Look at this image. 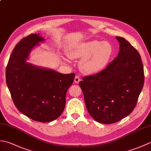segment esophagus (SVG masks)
<instances>
[{
	"mask_svg": "<svg viewBox=\"0 0 151 151\" xmlns=\"http://www.w3.org/2000/svg\"><path fill=\"white\" fill-rule=\"evenodd\" d=\"M80 81H81V76L78 75H76L75 77V82L76 83V84H78Z\"/></svg>",
	"mask_w": 151,
	"mask_h": 151,
	"instance_id": "1",
	"label": "esophagus"
}]
</instances>
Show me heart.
<instances>
[{"instance_id": "obj_1", "label": "heart", "mask_w": 151, "mask_h": 151, "mask_svg": "<svg viewBox=\"0 0 151 151\" xmlns=\"http://www.w3.org/2000/svg\"><path fill=\"white\" fill-rule=\"evenodd\" d=\"M112 53L113 48L108 42L93 40L71 46L67 55L70 59L82 60L80 62L82 71L93 75L105 68Z\"/></svg>"}]
</instances>
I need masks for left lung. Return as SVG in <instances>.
<instances>
[{"instance_id": "left-lung-1", "label": "left lung", "mask_w": 151, "mask_h": 151, "mask_svg": "<svg viewBox=\"0 0 151 151\" xmlns=\"http://www.w3.org/2000/svg\"><path fill=\"white\" fill-rule=\"evenodd\" d=\"M117 56L102 71L79 82L86 108L99 123L111 124L132 113L144 84V70L137 50L123 37Z\"/></svg>"}]
</instances>
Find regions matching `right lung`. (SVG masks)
<instances>
[{
  "label": "right lung",
  "mask_w": 151,
  "mask_h": 151,
  "mask_svg": "<svg viewBox=\"0 0 151 151\" xmlns=\"http://www.w3.org/2000/svg\"><path fill=\"white\" fill-rule=\"evenodd\" d=\"M44 41L30 34L16 45L6 70V84L17 110L34 121L47 123L60 116L75 73L62 74L27 62L34 47Z\"/></svg>",
  "instance_id": "add662e5"
}]
</instances>
